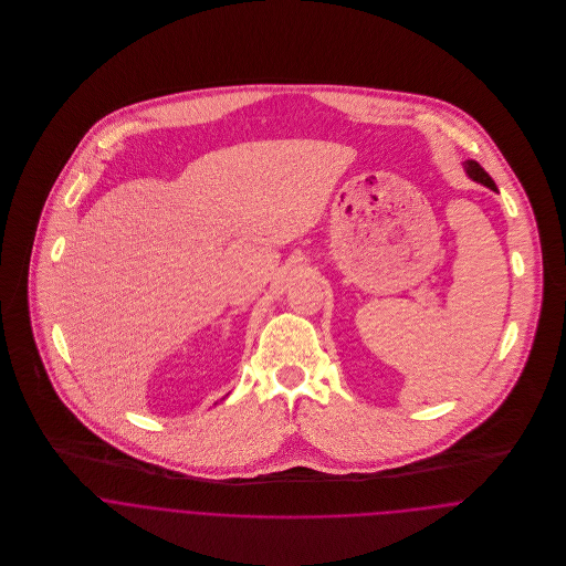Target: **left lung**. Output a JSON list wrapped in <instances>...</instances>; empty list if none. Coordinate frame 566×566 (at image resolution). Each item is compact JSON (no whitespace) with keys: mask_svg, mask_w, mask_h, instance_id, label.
<instances>
[{"mask_svg":"<svg viewBox=\"0 0 566 566\" xmlns=\"http://www.w3.org/2000/svg\"><path fill=\"white\" fill-rule=\"evenodd\" d=\"M467 174L473 178V180H478V182H482L485 187H490V189H494L496 191V185H494V180L488 176V171H485L484 167L480 165L478 161H467Z\"/></svg>","mask_w":566,"mask_h":566,"instance_id":"left-lung-1","label":"left lung"}]
</instances>
